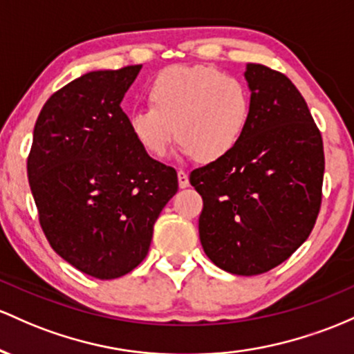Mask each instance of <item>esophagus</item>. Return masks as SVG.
<instances>
[{"label": "esophagus", "mask_w": 354, "mask_h": 354, "mask_svg": "<svg viewBox=\"0 0 354 354\" xmlns=\"http://www.w3.org/2000/svg\"><path fill=\"white\" fill-rule=\"evenodd\" d=\"M177 178H178V187L185 189L189 185V176L185 170H177Z\"/></svg>", "instance_id": "1"}]
</instances>
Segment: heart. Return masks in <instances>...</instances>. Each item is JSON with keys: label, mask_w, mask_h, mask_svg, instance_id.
Instances as JSON below:
<instances>
[{"label": "heart", "mask_w": 354, "mask_h": 354, "mask_svg": "<svg viewBox=\"0 0 354 354\" xmlns=\"http://www.w3.org/2000/svg\"><path fill=\"white\" fill-rule=\"evenodd\" d=\"M149 98L152 106L133 110L129 125L153 157L164 156L177 133L182 156L219 160L236 149L251 117L245 83L214 66H170L152 82Z\"/></svg>", "instance_id": "1"}]
</instances>
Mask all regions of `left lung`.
<instances>
[{
    "label": "left lung",
    "instance_id": "8db88e82",
    "mask_svg": "<svg viewBox=\"0 0 354 354\" xmlns=\"http://www.w3.org/2000/svg\"><path fill=\"white\" fill-rule=\"evenodd\" d=\"M251 117L236 149L190 172L202 196L198 237L217 268L256 276L308 239L323 198L321 132L303 95L279 71L248 63Z\"/></svg>",
    "mask_w": 354,
    "mask_h": 354
}]
</instances>
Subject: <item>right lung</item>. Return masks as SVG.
Wrapping results in <instances>:
<instances>
[{"instance_id": "add662e5", "label": "right lung", "mask_w": 354, "mask_h": 354, "mask_svg": "<svg viewBox=\"0 0 354 354\" xmlns=\"http://www.w3.org/2000/svg\"><path fill=\"white\" fill-rule=\"evenodd\" d=\"M142 65L82 75L43 105L28 156V180L53 251L78 271L115 279L149 252L153 224L178 189L122 110Z\"/></svg>"}]
</instances>
